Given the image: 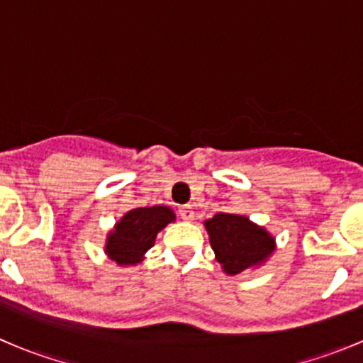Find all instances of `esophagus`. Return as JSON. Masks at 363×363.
<instances>
[{"label":"esophagus","instance_id":"obj_1","mask_svg":"<svg viewBox=\"0 0 363 363\" xmlns=\"http://www.w3.org/2000/svg\"><path fill=\"white\" fill-rule=\"evenodd\" d=\"M179 216H181V219H184V221H191V219L195 218V212H193V208L189 207V205H182V207H179Z\"/></svg>","mask_w":363,"mask_h":363}]
</instances>
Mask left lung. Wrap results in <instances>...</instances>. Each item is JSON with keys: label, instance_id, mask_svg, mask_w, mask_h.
I'll use <instances>...</instances> for the list:
<instances>
[{"label": "left lung", "instance_id": "8db88e82", "mask_svg": "<svg viewBox=\"0 0 363 363\" xmlns=\"http://www.w3.org/2000/svg\"><path fill=\"white\" fill-rule=\"evenodd\" d=\"M211 246L226 274H240L265 262L272 255L274 239L246 216L219 212L205 221Z\"/></svg>", "mask_w": 363, "mask_h": 363}]
</instances>
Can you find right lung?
<instances>
[{
  "label": "right lung",
  "instance_id": "right-lung-1",
  "mask_svg": "<svg viewBox=\"0 0 363 363\" xmlns=\"http://www.w3.org/2000/svg\"><path fill=\"white\" fill-rule=\"evenodd\" d=\"M174 219V211L164 205L133 208L117 223L116 230L108 235L105 251L117 265H135L142 262L145 251L155 246L160 230Z\"/></svg>",
  "mask_w": 363,
  "mask_h": 363
}]
</instances>
